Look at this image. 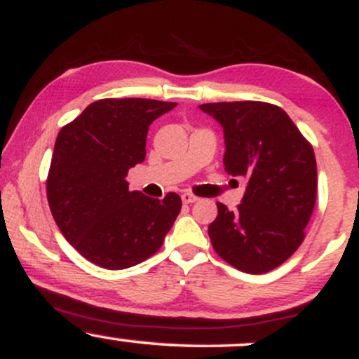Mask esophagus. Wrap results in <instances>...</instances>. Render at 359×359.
<instances>
[{"label": "esophagus", "instance_id": "esophagus-1", "mask_svg": "<svg viewBox=\"0 0 359 359\" xmlns=\"http://www.w3.org/2000/svg\"><path fill=\"white\" fill-rule=\"evenodd\" d=\"M196 201H197V197L192 196V194H189V192L182 194V203L184 204H192V203H196Z\"/></svg>", "mask_w": 359, "mask_h": 359}]
</instances>
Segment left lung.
Segmentation results:
<instances>
[{
  "mask_svg": "<svg viewBox=\"0 0 359 359\" xmlns=\"http://www.w3.org/2000/svg\"><path fill=\"white\" fill-rule=\"evenodd\" d=\"M199 108L224 131V170L246 180L238 209L217 203V217L209 224L212 248L234 269L266 273L306 236L317 194L314 150L278 106L234 101Z\"/></svg>",
  "mask_w": 359,
  "mask_h": 359,
  "instance_id": "left-lung-1",
  "label": "left lung"
}]
</instances>
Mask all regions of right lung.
I'll return each instance as SVG.
<instances>
[{"instance_id": "obj_1", "label": "right lung", "mask_w": 359, "mask_h": 359, "mask_svg": "<svg viewBox=\"0 0 359 359\" xmlns=\"http://www.w3.org/2000/svg\"><path fill=\"white\" fill-rule=\"evenodd\" d=\"M177 102L142 97L100 100L59 131L47 199L64 238L108 270L145 262L162 246L182 201L128 191L126 175L145 160L148 126Z\"/></svg>"}]
</instances>
